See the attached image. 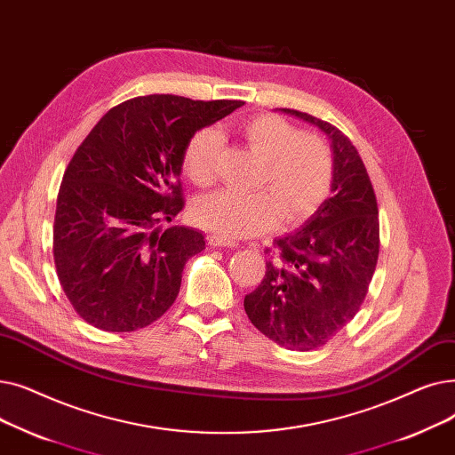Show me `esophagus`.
I'll return each mask as SVG.
<instances>
[{"mask_svg": "<svg viewBox=\"0 0 455 455\" xmlns=\"http://www.w3.org/2000/svg\"><path fill=\"white\" fill-rule=\"evenodd\" d=\"M207 243H209L212 248H233V246H236L235 241L224 239V236L216 235V233H211V235L207 236Z\"/></svg>", "mask_w": 455, "mask_h": 455, "instance_id": "esophagus-1", "label": "esophagus"}]
</instances>
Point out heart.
<instances>
[{"instance_id": "obj_1", "label": "heart", "mask_w": 455, "mask_h": 455, "mask_svg": "<svg viewBox=\"0 0 455 455\" xmlns=\"http://www.w3.org/2000/svg\"><path fill=\"white\" fill-rule=\"evenodd\" d=\"M241 135L255 154L265 159L255 194L219 190L200 198L192 219L224 239H239L270 229L279 219L298 224L328 198L333 181V157L328 144L301 133L281 116L263 113L241 124ZM222 137L216 129L192 135L183 151L185 176L198 187L216 180Z\"/></svg>"}]
</instances>
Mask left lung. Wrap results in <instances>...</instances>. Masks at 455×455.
I'll list each match as a JSON object with an SVG mask.
<instances>
[{
	"instance_id": "left-lung-1",
	"label": "left lung",
	"mask_w": 455,
	"mask_h": 455,
	"mask_svg": "<svg viewBox=\"0 0 455 455\" xmlns=\"http://www.w3.org/2000/svg\"><path fill=\"white\" fill-rule=\"evenodd\" d=\"M328 137L333 151V196L274 241L267 274L244 309L253 326L287 350L326 344L359 311L379 253L378 202L355 146L328 122L294 109ZM270 253V250H267Z\"/></svg>"
}]
</instances>
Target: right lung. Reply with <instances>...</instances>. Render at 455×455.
<instances>
[{
	"label": "right lung",
	"mask_w": 455,
	"mask_h": 455,
	"mask_svg": "<svg viewBox=\"0 0 455 455\" xmlns=\"http://www.w3.org/2000/svg\"><path fill=\"white\" fill-rule=\"evenodd\" d=\"M244 101L151 94L107 113L74 154L59 188L53 257L77 315L103 331L149 326L174 304L202 231L161 222L183 209V151L200 129Z\"/></svg>",
	"instance_id": "obj_1"
}]
</instances>
